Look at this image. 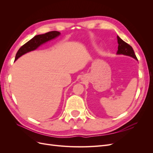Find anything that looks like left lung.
Instances as JSON below:
<instances>
[{
	"mask_svg": "<svg viewBox=\"0 0 153 153\" xmlns=\"http://www.w3.org/2000/svg\"><path fill=\"white\" fill-rule=\"evenodd\" d=\"M117 42H118V50L117 54H123L124 55L131 57L137 60V58L134 52L133 48L130 45L126 43L122 39H121L117 36Z\"/></svg>",
	"mask_w": 153,
	"mask_h": 153,
	"instance_id": "obj_1",
	"label": "left lung"
}]
</instances>
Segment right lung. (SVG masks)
Returning <instances> with one entry per match:
<instances>
[{
  "label": "right lung",
  "instance_id": "right-lung-1",
  "mask_svg": "<svg viewBox=\"0 0 153 153\" xmlns=\"http://www.w3.org/2000/svg\"><path fill=\"white\" fill-rule=\"evenodd\" d=\"M60 34L61 33L58 31H50L43 34L35 36L33 38H32L28 42L24 44L18 50L16 54L15 61L24 54L29 52L30 51L34 50L42 44L57 38V36L60 35Z\"/></svg>",
  "mask_w": 153,
  "mask_h": 153
}]
</instances>
